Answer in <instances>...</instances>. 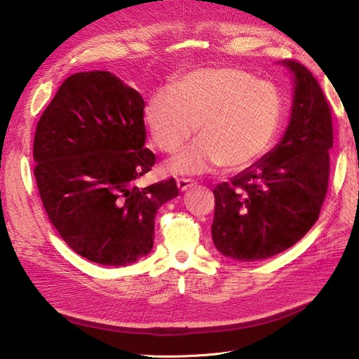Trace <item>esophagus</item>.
Segmentation results:
<instances>
[{
  "instance_id": "esophagus-1",
  "label": "esophagus",
  "mask_w": 359,
  "mask_h": 359,
  "mask_svg": "<svg viewBox=\"0 0 359 359\" xmlns=\"http://www.w3.org/2000/svg\"><path fill=\"white\" fill-rule=\"evenodd\" d=\"M196 182H194V180H191V178H178L177 180V185H178V189L181 190V191H185V190H189L190 187H193Z\"/></svg>"
}]
</instances>
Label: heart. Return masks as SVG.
<instances>
[{
	"label": "heart",
	"mask_w": 359,
	"mask_h": 359,
	"mask_svg": "<svg viewBox=\"0 0 359 359\" xmlns=\"http://www.w3.org/2000/svg\"><path fill=\"white\" fill-rule=\"evenodd\" d=\"M281 111L272 82L238 67H208L154 91L142 118L163 153L177 151L198 126L200 140L166 163L174 174L196 175L218 165L226 170L252 165L276 137Z\"/></svg>",
	"instance_id": "heart-1"
}]
</instances>
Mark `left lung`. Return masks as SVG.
<instances>
[{
	"label": "left lung",
	"mask_w": 359,
	"mask_h": 359,
	"mask_svg": "<svg viewBox=\"0 0 359 359\" xmlns=\"http://www.w3.org/2000/svg\"><path fill=\"white\" fill-rule=\"evenodd\" d=\"M283 63L296 83L287 131L274 150L213 190V243L238 261L292 248L317 222L328 189L332 109L309 69Z\"/></svg>",
	"instance_id": "8db88e82"
}]
</instances>
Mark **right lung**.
I'll list each match as a JSON object with an SVG mask.
<instances>
[{"instance_id": "right-lung-1", "label": "right lung", "mask_w": 359, "mask_h": 359, "mask_svg": "<svg viewBox=\"0 0 359 359\" xmlns=\"http://www.w3.org/2000/svg\"><path fill=\"white\" fill-rule=\"evenodd\" d=\"M144 100L110 72L65 79L34 138V175L54 228L88 261L123 266L153 248L154 218L174 178L140 189L156 162L144 147Z\"/></svg>"}]
</instances>
